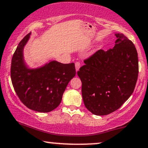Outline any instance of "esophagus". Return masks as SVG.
Here are the masks:
<instances>
[{
    "label": "esophagus",
    "mask_w": 148,
    "mask_h": 148,
    "mask_svg": "<svg viewBox=\"0 0 148 148\" xmlns=\"http://www.w3.org/2000/svg\"><path fill=\"white\" fill-rule=\"evenodd\" d=\"M75 65L76 71H79V69L80 66H81V64H80L79 62H76L75 64Z\"/></svg>",
    "instance_id": "34e87169"
}]
</instances>
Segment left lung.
<instances>
[{
    "label": "left lung",
    "mask_w": 148,
    "mask_h": 148,
    "mask_svg": "<svg viewBox=\"0 0 148 148\" xmlns=\"http://www.w3.org/2000/svg\"><path fill=\"white\" fill-rule=\"evenodd\" d=\"M114 48L99 50L84 60L77 75L84 105L97 116L115 112L130 97L139 73L137 51L123 34H116Z\"/></svg>",
    "instance_id": "1"
}]
</instances>
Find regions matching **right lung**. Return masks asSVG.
Returning a JSON list of instances; mask_svg holds the SVG:
<instances>
[{
    "mask_svg": "<svg viewBox=\"0 0 148 148\" xmlns=\"http://www.w3.org/2000/svg\"><path fill=\"white\" fill-rule=\"evenodd\" d=\"M30 37L28 34L13 53L11 78L15 93L28 108L47 113L56 108L69 82L76 74L73 62L62 64L51 61L39 69H29L23 59V48Z\"/></svg>",
    "mask_w": 148,
    "mask_h": 148,
    "instance_id": "right-lung-1",
    "label": "right lung"
}]
</instances>
